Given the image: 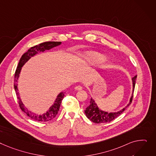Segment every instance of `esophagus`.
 <instances>
[{"mask_svg": "<svg viewBox=\"0 0 156 156\" xmlns=\"http://www.w3.org/2000/svg\"><path fill=\"white\" fill-rule=\"evenodd\" d=\"M75 89L76 90H77V91H80V90H81L83 89V87H82L81 86L78 85V86H76V87L75 88Z\"/></svg>", "mask_w": 156, "mask_h": 156, "instance_id": "34e87169", "label": "esophagus"}]
</instances>
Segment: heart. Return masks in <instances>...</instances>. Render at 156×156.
<instances>
[{"mask_svg":"<svg viewBox=\"0 0 156 156\" xmlns=\"http://www.w3.org/2000/svg\"><path fill=\"white\" fill-rule=\"evenodd\" d=\"M87 59L92 63H98L103 60L104 58L97 53H89L87 55Z\"/></svg>","mask_w":156,"mask_h":156,"instance_id":"heart-1","label":"heart"}]
</instances>
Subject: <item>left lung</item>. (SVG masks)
<instances>
[{"label":"left lung","instance_id":"1","mask_svg":"<svg viewBox=\"0 0 156 156\" xmlns=\"http://www.w3.org/2000/svg\"><path fill=\"white\" fill-rule=\"evenodd\" d=\"M137 78V76H135L132 78V83H133V93L134 91L135 85H136V79ZM133 93L132 96L130 98V102L129 104L122 110L114 113H108L107 112H104L101 110L96 104L95 101L92 98L90 100V105L89 106L86 108L85 110V113L86 114L87 117L88 119H90L93 122L95 123H107L112 121L113 120L115 119V118L118 117L120 114L126 109L127 107H128L132 103V98H133Z\"/></svg>","mask_w":156,"mask_h":156}]
</instances>
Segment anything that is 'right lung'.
I'll return each mask as SVG.
<instances>
[{
	"label": "right lung",
	"instance_id": "right-lung-1",
	"mask_svg": "<svg viewBox=\"0 0 156 156\" xmlns=\"http://www.w3.org/2000/svg\"><path fill=\"white\" fill-rule=\"evenodd\" d=\"M61 42H55V41H48V42H44L43 43H41L38 45L34 46L33 47H31L30 49H28V51L26 52V53H25L22 56V57L20 58V61L19 62L18 66L16 70L15 75H14V89L16 91V95H17V97L18 99L19 107H20V109L23 110V112H24L28 117H29L30 119H32L34 120L38 121V122H48V121H51L53 119H54L58 113L61 101H62V100H63L64 96H65V93L63 92H61L59 93V94L58 95L57 98H56V100L55 101L54 104L52 105L49 108L48 111L46 113H44L43 115H36V114H35V113H32L29 110H28L27 108H26L24 107V105H23V103L21 101V99L20 98V97H19V94L18 92V88L17 87V80H18V78L19 76L20 70H21L22 67L26 63V62L31 57H33V56L36 55L38 51L43 52L45 50H49L55 46H59V44H61Z\"/></svg>",
	"mask_w": 156,
	"mask_h": 156
}]
</instances>
